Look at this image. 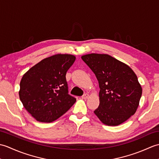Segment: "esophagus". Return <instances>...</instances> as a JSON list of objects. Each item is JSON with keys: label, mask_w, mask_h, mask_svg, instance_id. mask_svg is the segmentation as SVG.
I'll return each mask as SVG.
<instances>
[{"label": "esophagus", "mask_w": 159, "mask_h": 159, "mask_svg": "<svg viewBox=\"0 0 159 159\" xmlns=\"http://www.w3.org/2000/svg\"><path fill=\"white\" fill-rule=\"evenodd\" d=\"M88 96H89V94L86 93L85 94H83V95L82 96V98L83 99H87V98H88Z\"/></svg>", "instance_id": "obj_1"}]
</instances>
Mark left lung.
I'll list each match as a JSON object with an SVG mask.
<instances>
[{"label":"left lung","instance_id":"8db88e82","mask_svg":"<svg viewBox=\"0 0 159 159\" xmlns=\"http://www.w3.org/2000/svg\"><path fill=\"white\" fill-rule=\"evenodd\" d=\"M82 59L98 80L100 104L94 111L108 126H117L136 112L142 88L133 70L105 54H89Z\"/></svg>","mask_w":159,"mask_h":159}]
</instances>
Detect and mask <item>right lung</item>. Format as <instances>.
Here are the masks:
<instances>
[{
	"mask_svg": "<svg viewBox=\"0 0 159 159\" xmlns=\"http://www.w3.org/2000/svg\"><path fill=\"white\" fill-rule=\"evenodd\" d=\"M75 59L72 55L58 54L42 60L23 75L20 99L37 121L52 122L75 103L66 77Z\"/></svg>",
	"mask_w": 159,
	"mask_h": 159,
	"instance_id": "obj_1",
	"label": "right lung"
}]
</instances>
